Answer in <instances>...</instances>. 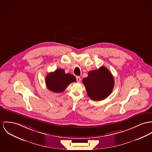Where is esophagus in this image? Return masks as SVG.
<instances>
[{
    "mask_svg": "<svg viewBox=\"0 0 152 152\" xmlns=\"http://www.w3.org/2000/svg\"><path fill=\"white\" fill-rule=\"evenodd\" d=\"M76 80L77 82H80L81 81V78L79 76H77L76 77Z\"/></svg>",
    "mask_w": 152,
    "mask_h": 152,
    "instance_id": "obj_1",
    "label": "esophagus"
}]
</instances>
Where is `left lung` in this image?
<instances>
[{
	"mask_svg": "<svg viewBox=\"0 0 152 152\" xmlns=\"http://www.w3.org/2000/svg\"><path fill=\"white\" fill-rule=\"evenodd\" d=\"M87 93L93 101H101L112 92L115 81L110 72L105 66L90 71L88 76L83 79Z\"/></svg>",
	"mask_w": 152,
	"mask_h": 152,
	"instance_id": "1",
	"label": "left lung"
}]
</instances>
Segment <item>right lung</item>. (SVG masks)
<instances>
[{
    "instance_id": "right-lung-1",
    "label": "right lung",
    "mask_w": 152,
    "mask_h": 152,
    "mask_svg": "<svg viewBox=\"0 0 152 152\" xmlns=\"http://www.w3.org/2000/svg\"><path fill=\"white\" fill-rule=\"evenodd\" d=\"M76 77L70 73H65V70L58 69L48 73L46 77L47 88L54 93L63 92L71 83L75 82Z\"/></svg>"
}]
</instances>
